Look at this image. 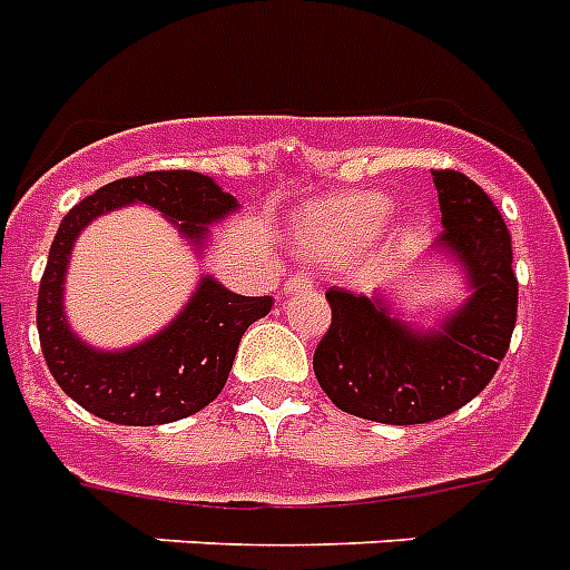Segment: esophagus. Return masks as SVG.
<instances>
[{
  "label": "esophagus",
  "instance_id": "34e87169",
  "mask_svg": "<svg viewBox=\"0 0 570 570\" xmlns=\"http://www.w3.org/2000/svg\"><path fill=\"white\" fill-rule=\"evenodd\" d=\"M313 286V277L304 275V272H295V275L286 277L284 284V295H295V293H304V289H309Z\"/></svg>",
  "mask_w": 570,
  "mask_h": 570
}]
</instances>
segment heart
Returning a JSON list of instances; mask_svg holds the SVG:
<instances>
[{"label":"heart","mask_w":570,"mask_h":570,"mask_svg":"<svg viewBox=\"0 0 570 570\" xmlns=\"http://www.w3.org/2000/svg\"><path fill=\"white\" fill-rule=\"evenodd\" d=\"M390 198L377 193H351L318 213L316 237L333 245H360L377 234L390 219Z\"/></svg>","instance_id":"1"}]
</instances>
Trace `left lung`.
Listing matches in <instances>:
<instances>
[{"label": "left lung", "mask_w": 570, "mask_h": 570, "mask_svg": "<svg viewBox=\"0 0 570 570\" xmlns=\"http://www.w3.org/2000/svg\"><path fill=\"white\" fill-rule=\"evenodd\" d=\"M442 210L439 245L471 275L474 295L439 333L406 331L377 298L327 289L331 327L313 372L342 413L381 424H428L456 413L489 386L518 318L512 237L501 210L456 169H433Z\"/></svg>", "instance_id": "obj_1"}]
</instances>
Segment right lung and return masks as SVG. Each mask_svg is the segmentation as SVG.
Returning <instances> with one entry per match:
<instances>
[{
    "label": "right lung",
    "mask_w": 570,
    "mask_h": 570,
    "mask_svg": "<svg viewBox=\"0 0 570 570\" xmlns=\"http://www.w3.org/2000/svg\"><path fill=\"white\" fill-rule=\"evenodd\" d=\"M146 202L180 222L189 239L205 237V225L237 207V198L213 184V178L187 169H160L134 178L110 180L63 216L49 248L40 293H37V333L46 365L76 404L114 424H166L187 419L210 404L228 381L239 340L252 322L272 309L269 295L248 298L228 293L205 277L189 307L160 336L122 354L87 348L63 325L60 281L78 230L99 213L119 205Z\"/></svg>",
    "instance_id": "add662e5"
}]
</instances>
